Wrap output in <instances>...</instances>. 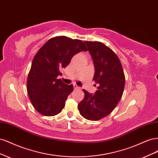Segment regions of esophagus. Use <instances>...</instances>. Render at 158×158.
Segmentation results:
<instances>
[{"instance_id": "obj_1", "label": "esophagus", "mask_w": 158, "mask_h": 158, "mask_svg": "<svg viewBox=\"0 0 158 158\" xmlns=\"http://www.w3.org/2000/svg\"><path fill=\"white\" fill-rule=\"evenodd\" d=\"M74 89H80V87L79 86H78V85H76V84H74Z\"/></svg>"}]
</instances>
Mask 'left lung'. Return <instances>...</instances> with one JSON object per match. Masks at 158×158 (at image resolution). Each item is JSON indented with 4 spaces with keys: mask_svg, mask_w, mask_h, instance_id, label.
Segmentation results:
<instances>
[{
    "mask_svg": "<svg viewBox=\"0 0 158 158\" xmlns=\"http://www.w3.org/2000/svg\"><path fill=\"white\" fill-rule=\"evenodd\" d=\"M95 66L93 80L99 84L95 94L82 89L84 98L78 103L80 113L89 121L107 116L116 107L123 94L125 76L117 55L103 43L84 41Z\"/></svg>",
    "mask_w": 158,
    "mask_h": 158,
    "instance_id": "left-lung-1",
    "label": "left lung"
}]
</instances>
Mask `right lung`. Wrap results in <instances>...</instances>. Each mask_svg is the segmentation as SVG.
<instances>
[{"mask_svg": "<svg viewBox=\"0 0 158 158\" xmlns=\"http://www.w3.org/2000/svg\"><path fill=\"white\" fill-rule=\"evenodd\" d=\"M88 49L84 43L66 36L49 40L33 59L27 80L28 96L33 107L45 116H55L65 106L73 85H66L57 76L62 74L73 56Z\"/></svg>", "mask_w": 158, "mask_h": 158, "instance_id": "add662e5", "label": "right lung"}]
</instances>
